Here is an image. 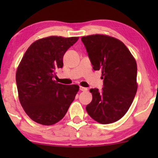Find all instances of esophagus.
Returning a JSON list of instances; mask_svg holds the SVG:
<instances>
[{
	"instance_id": "obj_1",
	"label": "esophagus",
	"mask_w": 158,
	"mask_h": 158,
	"mask_svg": "<svg viewBox=\"0 0 158 158\" xmlns=\"http://www.w3.org/2000/svg\"><path fill=\"white\" fill-rule=\"evenodd\" d=\"M80 90H82V91H86V90H88V88L83 87V86H80Z\"/></svg>"
}]
</instances>
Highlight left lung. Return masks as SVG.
Returning <instances> with one entry per match:
<instances>
[{"instance_id":"1","label":"left lung","mask_w":158,"mask_h":158,"mask_svg":"<svg viewBox=\"0 0 158 158\" xmlns=\"http://www.w3.org/2000/svg\"><path fill=\"white\" fill-rule=\"evenodd\" d=\"M95 70H101V91L92 88L86 111L102 124L119 120L131 106L137 90V62L122 41L104 34L81 38Z\"/></svg>"}]
</instances>
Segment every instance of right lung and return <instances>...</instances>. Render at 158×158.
Masks as SVG:
<instances>
[{
	"mask_svg": "<svg viewBox=\"0 0 158 158\" xmlns=\"http://www.w3.org/2000/svg\"><path fill=\"white\" fill-rule=\"evenodd\" d=\"M78 39L57 36L40 39L23 56L16 73L19 99L34 122L47 126L56 124L74 101L79 86L58 83L54 77L63 66L64 53Z\"/></svg>",
	"mask_w": 158,
	"mask_h": 158,
	"instance_id": "right-lung-1",
	"label": "right lung"
}]
</instances>
